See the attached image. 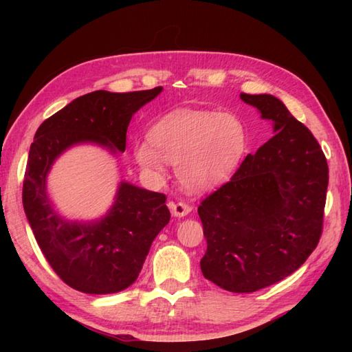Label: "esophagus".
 <instances>
[{"label": "esophagus", "mask_w": 352, "mask_h": 352, "mask_svg": "<svg viewBox=\"0 0 352 352\" xmlns=\"http://www.w3.org/2000/svg\"><path fill=\"white\" fill-rule=\"evenodd\" d=\"M169 208L170 212L174 216H178V218H182V216H186L189 214L192 207L188 204V203H183V201H178V203H170L169 204Z\"/></svg>", "instance_id": "esophagus-1"}]
</instances>
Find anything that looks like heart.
Listing matches in <instances>:
<instances>
[{"instance_id":"obj_1","label":"heart","mask_w":352,"mask_h":352,"mask_svg":"<svg viewBox=\"0 0 352 352\" xmlns=\"http://www.w3.org/2000/svg\"><path fill=\"white\" fill-rule=\"evenodd\" d=\"M148 144L134 148L144 168L160 170L162 158L178 164L184 186L203 190L226 182L241 163L246 148L245 126L234 115L204 110H178L149 130Z\"/></svg>"}]
</instances>
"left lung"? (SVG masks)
<instances>
[{"label":"left lung","mask_w":352,"mask_h":352,"mask_svg":"<svg viewBox=\"0 0 352 352\" xmlns=\"http://www.w3.org/2000/svg\"><path fill=\"white\" fill-rule=\"evenodd\" d=\"M275 136L248 154L201 201L207 251L201 271L216 286L250 294L295 272L324 230L328 164L311 131L272 95L242 94Z\"/></svg>","instance_id":"1"}]
</instances>
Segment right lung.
<instances>
[{"label": "right lung", "instance_id": "right-lung-1", "mask_svg": "<svg viewBox=\"0 0 352 352\" xmlns=\"http://www.w3.org/2000/svg\"><path fill=\"white\" fill-rule=\"evenodd\" d=\"M160 92L162 86L125 94H86L45 119L34 134L22 204L45 258L72 289L106 295L129 287L170 213L164 193L122 183L115 206L100 222L65 221L52 210L45 190L51 164L66 148L80 142L125 151L131 116Z\"/></svg>", "mask_w": 352, "mask_h": 352}]
</instances>
